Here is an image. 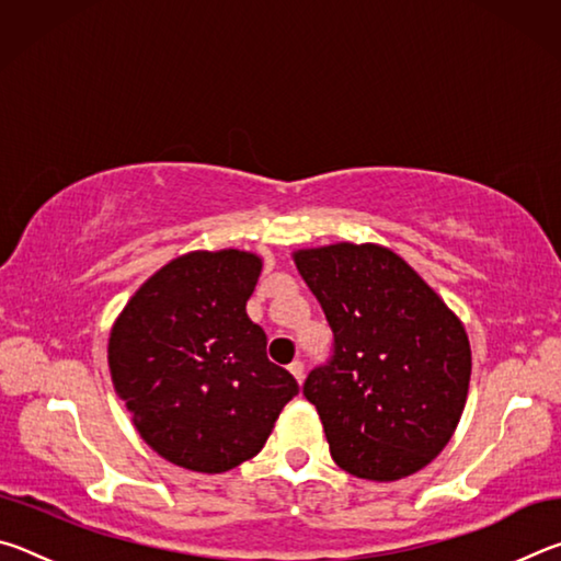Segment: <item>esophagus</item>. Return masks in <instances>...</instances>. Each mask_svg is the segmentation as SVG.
Returning a JSON list of instances; mask_svg holds the SVG:
<instances>
[{"mask_svg": "<svg viewBox=\"0 0 561 561\" xmlns=\"http://www.w3.org/2000/svg\"><path fill=\"white\" fill-rule=\"evenodd\" d=\"M289 371H291V376H294V378H297L299 383L304 381V364H301L299 358H297V360H291V364H289Z\"/></svg>", "mask_w": 561, "mask_h": 561, "instance_id": "obj_1", "label": "esophagus"}]
</instances>
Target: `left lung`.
Segmentation results:
<instances>
[{
	"label": "left lung",
	"mask_w": 561,
	"mask_h": 561,
	"mask_svg": "<svg viewBox=\"0 0 561 561\" xmlns=\"http://www.w3.org/2000/svg\"><path fill=\"white\" fill-rule=\"evenodd\" d=\"M324 309L334 344L309 371L331 458L364 480L425 468L458 425L470 383L460 319L391 250L331 244L294 254Z\"/></svg>",
	"instance_id": "obj_1"
}]
</instances>
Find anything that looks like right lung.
<instances>
[{
  "label": "right lung",
  "instance_id": "obj_1",
  "mask_svg": "<svg viewBox=\"0 0 561 561\" xmlns=\"http://www.w3.org/2000/svg\"><path fill=\"white\" fill-rule=\"evenodd\" d=\"M260 272L250 252H190L156 272L111 331L113 388L140 438L180 468L213 474L254 458L299 393L247 317Z\"/></svg>",
  "mask_w": 561,
  "mask_h": 561
}]
</instances>
